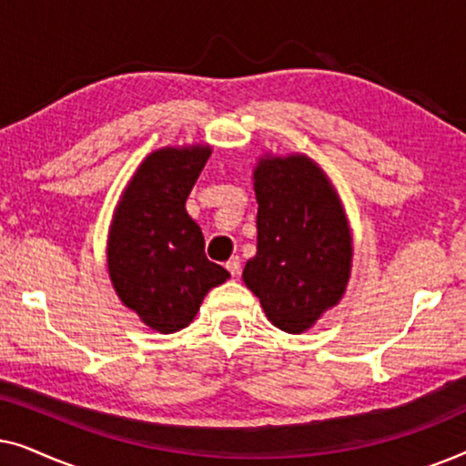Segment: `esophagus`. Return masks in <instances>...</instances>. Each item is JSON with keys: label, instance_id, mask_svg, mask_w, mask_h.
Masks as SVG:
<instances>
[{"label": "esophagus", "instance_id": "1", "mask_svg": "<svg viewBox=\"0 0 466 466\" xmlns=\"http://www.w3.org/2000/svg\"><path fill=\"white\" fill-rule=\"evenodd\" d=\"M227 269H228V273H231V276L235 278V276H239V271H241V260H239V257H231L227 260Z\"/></svg>", "mask_w": 466, "mask_h": 466}]
</instances>
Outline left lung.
<instances>
[{
	"instance_id": "obj_1",
	"label": "left lung",
	"mask_w": 466,
	"mask_h": 466,
	"mask_svg": "<svg viewBox=\"0 0 466 466\" xmlns=\"http://www.w3.org/2000/svg\"><path fill=\"white\" fill-rule=\"evenodd\" d=\"M257 254L244 282L273 327L305 333L346 292L352 235L339 195L305 155L263 157L254 167Z\"/></svg>"
}]
</instances>
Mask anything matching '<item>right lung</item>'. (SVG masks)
<instances>
[{
  "label": "right lung",
  "instance_id": "add662e5",
  "mask_svg": "<svg viewBox=\"0 0 466 466\" xmlns=\"http://www.w3.org/2000/svg\"><path fill=\"white\" fill-rule=\"evenodd\" d=\"M209 155L203 144L155 150L114 209L107 235L114 290L158 333L188 327L208 290L228 278L208 260L201 228L184 208Z\"/></svg>",
  "mask_w": 466,
  "mask_h": 466
}]
</instances>
